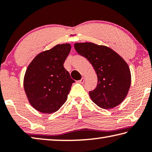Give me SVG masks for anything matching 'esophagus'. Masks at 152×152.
Returning <instances> with one entry per match:
<instances>
[{"mask_svg": "<svg viewBox=\"0 0 152 152\" xmlns=\"http://www.w3.org/2000/svg\"><path fill=\"white\" fill-rule=\"evenodd\" d=\"M84 80H85V78H82L81 80H80L78 81V83L82 84V83H84Z\"/></svg>", "mask_w": 152, "mask_h": 152, "instance_id": "1", "label": "esophagus"}]
</instances>
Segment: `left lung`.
Instances as JSON below:
<instances>
[{
    "instance_id": "1",
    "label": "left lung",
    "mask_w": 152,
    "mask_h": 152,
    "mask_svg": "<svg viewBox=\"0 0 152 152\" xmlns=\"http://www.w3.org/2000/svg\"><path fill=\"white\" fill-rule=\"evenodd\" d=\"M74 48L91 62L96 73L97 86L89 92L92 101L104 109L121 103L132 82L129 67L124 59L109 47L91 42L76 43Z\"/></svg>"
}]
</instances>
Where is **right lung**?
<instances>
[{"instance_id":"1","label":"right lung","mask_w":152,"mask_h":152,"mask_svg":"<svg viewBox=\"0 0 152 152\" xmlns=\"http://www.w3.org/2000/svg\"><path fill=\"white\" fill-rule=\"evenodd\" d=\"M70 50V43L58 44L37 54L28 66L23 86L29 102L35 110L51 114L65 103L75 82L64 67Z\"/></svg>"}]
</instances>
